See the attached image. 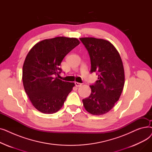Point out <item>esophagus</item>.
<instances>
[{"mask_svg": "<svg viewBox=\"0 0 152 152\" xmlns=\"http://www.w3.org/2000/svg\"><path fill=\"white\" fill-rule=\"evenodd\" d=\"M75 86H76V87H80V86H82V84H81V83H77V82H75Z\"/></svg>", "mask_w": 152, "mask_h": 152, "instance_id": "1", "label": "esophagus"}]
</instances>
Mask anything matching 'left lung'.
Returning <instances> with one entry per match:
<instances>
[{
  "label": "left lung",
  "instance_id": "1",
  "mask_svg": "<svg viewBox=\"0 0 152 152\" xmlns=\"http://www.w3.org/2000/svg\"><path fill=\"white\" fill-rule=\"evenodd\" d=\"M89 52L91 72H97L98 79L90 86L91 94L83 100L87 111L102 115L112 109L119 100L124 85V70L121 58L115 46L105 39H79Z\"/></svg>",
  "mask_w": 152,
  "mask_h": 152
}]
</instances>
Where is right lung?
Masks as SVG:
<instances>
[{
	"label": "right lung",
	"mask_w": 152,
	"mask_h": 152,
	"mask_svg": "<svg viewBox=\"0 0 152 152\" xmlns=\"http://www.w3.org/2000/svg\"><path fill=\"white\" fill-rule=\"evenodd\" d=\"M79 44L76 38L57 37L37 43L28 52L23 66V83L32 104L40 112H57L73 89L74 83L56 76L61 72L64 57Z\"/></svg>",
	"instance_id": "right-lung-1"
}]
</instances>
